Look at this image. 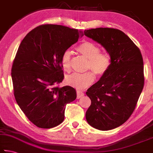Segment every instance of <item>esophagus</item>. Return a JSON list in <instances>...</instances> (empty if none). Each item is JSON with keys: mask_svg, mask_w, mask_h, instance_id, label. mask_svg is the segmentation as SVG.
<instances>
[{"mask_svg": "<svg viewBox=\"0 0 153 153\" xmlns=\"http://www.w3.org/2000/svg\"><path fill=\"white\" fill-rule=\"evenodd\" d=\"M84 96V94L81 91H77V98L79 99Z\"/></svg>", "mask_w": 153, "mask_h": 153, "instance_id": "obj_1", "label": "esophagus"}]
</instances>
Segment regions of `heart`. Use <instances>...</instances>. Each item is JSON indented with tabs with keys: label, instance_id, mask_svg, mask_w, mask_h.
I'll return each mask as SVG.
<instances>
[{
	"label": "heart",
	"instance_id": "obj_1",
	"mask_svg": "<svg viewBox=\"0 0 153 153\" xmlns=\"http://www.w3.org/2000/svg\"><path fill=\"white\" fill-rule=\"evenodd\" d=\"M77 51L82 57L88 60L87 69H91L98 76H102L106 72L111 65V57L108 53H100L98 45L90 41H84L77 48ZM61 65L65 71L71 69V53L65 51L63 53ZM95 79L93 72H87L84 74H72L66 77L65 82L77 90H82L91 85Z\"/></svg>",
	"mask_w": 153,
	"mask_h": 153
}]
</instances>
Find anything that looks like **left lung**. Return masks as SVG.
<instances>
[{
  "label": "left lung",
  "mask_w": 153,
  "mask_h": 153,
  "mask_svg": "<svg viewBox=\"0 0 153 153\" xmlns=\"http://www.w3.org/2000/svg\"><path fill=\"white\" fill-rule=\"evenodd\" d=\"M84 35L100 44L111 57L108 70L86 91L91 100L86 120L100 130L116 128L130 118L143 91L142 55L120 30L100 27L85 30Z\"/></svg>",
  "instance_id": "obj_1"
}]
</instances>
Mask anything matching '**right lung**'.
Instances as JSON below:
<instances>
[{"mask_svg":"<svg viewBox=\"0 0 153 153\" xmlns=\"http://www.w3.org/2000/svg\"><path fill=\"white\" fill-rule=\"evenodd\" d=\"M81 34L68 27L44 25L30 31L19 47L11 69L14 95L21 110L39 128L60 124L66 105L76 98L74 88L54 85L64 78L63 53Z\"/></svg>","mask_w":153,"mask_h":153,"instance_id":"add662e5","label":"right lung"}]
</instances>
